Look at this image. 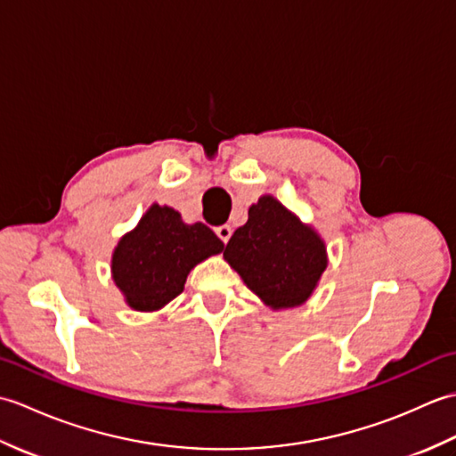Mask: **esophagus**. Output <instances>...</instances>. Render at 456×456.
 <instances>
[{"instance_id":"1","label":"esophagus","mask_w":456,"mask_h":456,"mask_svg":"<svg viewBox=\"0 0 456 456\" xmlns=\"http://www.w3.org/2000/svg\"><path fill=\"white\" fill-rule=\"evenodd\" d=\"M216 235L223 240V243L227 245V240L231 239V235H233V229H231L229 225H221V227L216 229Z\"/></svg>"}]
</instances>
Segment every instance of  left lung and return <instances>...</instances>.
Here are the masks:
<instances>
[{"mask_svg":"<svg viewBox=\"0 0 456 456\" xmlns=\"http://www.w3.org/2000/svg\"><path fill=\"white\" fill-rule=\"evenodd\" d=\"M223 256L274 309L304 304L327 266L323 240L273 196L250 206L247 223L229 239Z\"/></svg>","mask_w":456,"mask_h":456,"instance_id":"left-lung-1","label":"left lung"}]
</instances>
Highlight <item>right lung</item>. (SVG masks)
<instances>
[{
	"label": "right lung",
	"mask_w": 456,
	"mask_h": 456,
	"mask_svg": "<svg viewBox=\"0 0 456 456\" xmlns=\"http://www.w3.org/2000/svg\"><path fill=\"white\" fill-rule=\"evenodd\" d=\"M221 250L208 225H186L178 211L154 203L137 229L119 240L111 273L133 309L154 312L182 294L193 266Z\"/></svg>",
	"instance_id": "obj_1"
}]
</instances>
